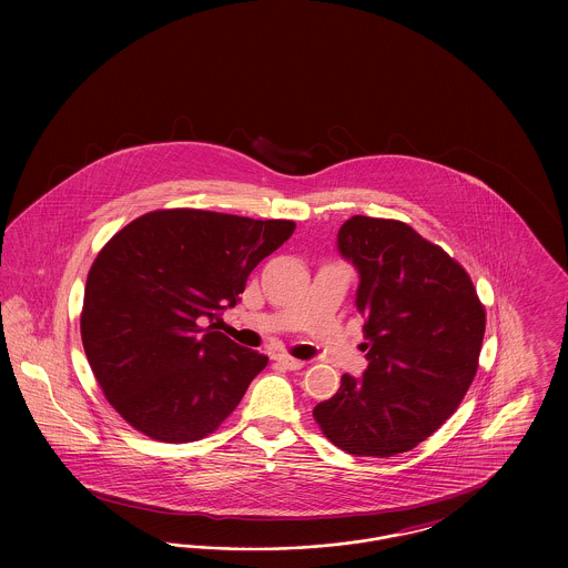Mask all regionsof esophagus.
<instances>
[{"instance_id": "1", "label": "esophagus", "mask_w": 568, "mask_h": 568, "mask_svg": "<svg viewBox=\"0 0 568 568\" xmlns=\"http://www.w3.org/2000/svg\"><path fill=\"white\" fill-rule=\"evenodd\" d=\"M276 362H278L281 366H285L287 371H300V368H304V364H306V362L296 359V357H292V355H285V353L276 355Z\"/></svg>"}]
</instances>
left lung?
<instances>
[{
    "instance_id": "1",
    "label": "left lung",
    "mask_w": 568,
    "mask_h": 568,
    "mask_svg": "<svg viewBox=\"0 0 568 568\" xmlns=\"http://www.w3.org/2000/svg\"><path fill=\"white\" fill-rule=\"evenodd\" d=\"M338 251L359 272L368 368L362 378L343 375L313 417L343 452L389 458L458 408L477 375L486 308L468 272L403 221L352 216Z\"/></svg>"
}]
</instances>
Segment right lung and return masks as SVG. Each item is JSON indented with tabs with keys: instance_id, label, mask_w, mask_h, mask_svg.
I'll return each instance as SVG.
<instances>
[{
	"instance_id": "1",
	"label": "right lung",
	"mask_w": 568,
	"mask_h": 568,
	"mask_svg": "<svg viewBox=\"0 0 568 568\" xmlns=\"http://www.w3.org/2000/svg\"><path fill=\"white\" fill-rule=\"evenodd\" d=\"M294 230L285 219L165 209L104 244L87 274L82 347L106 400L138 433L200 440L243 400L268 357L219 332L221 313Z\"/></svg>"
}]
</instances>
